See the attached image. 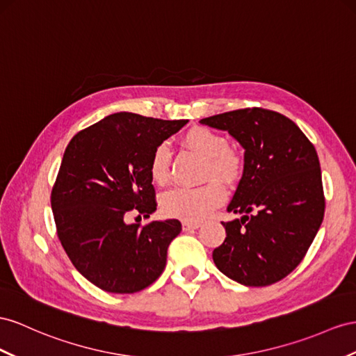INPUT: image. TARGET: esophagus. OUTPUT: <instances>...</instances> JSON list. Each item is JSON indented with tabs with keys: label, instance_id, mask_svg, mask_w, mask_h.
<instances>
[{
	"label": "esophagus",
	"instance_id": "1",
	"mask_svg": "<svg viewBox=\"0 0 356 356\" xmlns=\"http://www.w3.org/2000/svg\"><path fill=\"white\" fill-rule=\"evenodd\" d=\"M198 227H200V222H193V221H184V222H181V229H184V232L197 230Z\"/></svg>",
	"mask_w": 356,
	"mask_h": 356
}]
</instances>
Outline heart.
Here are the masks:
<instances>
[{"label": "heart", "mask_w": 356, "mask_h": 356, "mask_svg": "<svg viewBox=\"0 0 356 356\" xmlns=\"http://www.w3.org/2000/svg\"><path fill=\"white\" fill-rule=\"evenodd\" d=\"M186 147L206 158L203 179H209L200 186H179L167 191L161 197L162 212L170 218L185 221H200L220 206L225 198V184H234L242 176L243 154L227 145V138L209 127L197 126L184 135ZM150 177L158 185H165L171 172V152L167 144L154 147L149 162Z\"/></svg>", "instance_id": "obj_1"}]
</instances>
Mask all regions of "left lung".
Masks as SVG:
<instances>
[{
  "label": "left lung",
  "instance_id": "1",
  "mask_svg": "<svg viewBox=\"0 0 356 356\" xmlns=\"http://www.w3.org/2000/svg\"><path fill=\"white\" fill-rule=\"evenodd\" d=\"M245 149L243 175L222 222L227 238L213 250L224 275L250 287L270 286L293 270L321 229L322 172L314 145L280 113L245 108L202 118Z\"/></svg>",
  "mask_w": 356,
  "mask_h": 356
}]
</instances>
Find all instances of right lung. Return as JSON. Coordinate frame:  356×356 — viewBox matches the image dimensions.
I'll list each match as a JSON object with an SVG mask.
<instances>
[{"label":"right lung","instance_id":"right-lung-1","mask_svg":"<svg viewBox=\"0 0 356 356\" xmlns=\"http://www.w3.org/2000/svg\"><path fill=\"white\" fill-rule=\"evenodd\" d=\"M188 120L117 113L86 127L63 154L51 206L58 239L81 275L109 293H135L158 280L177 220L126 224L156 211L149 162ZM138 215V216H140Z\"/></svg>","mask_w":356,"mask_h":356}]
</instances>
